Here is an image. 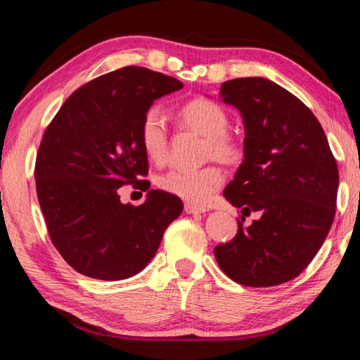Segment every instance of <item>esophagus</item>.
Listing matches in <instances>:
<instances>
[{
	"mask_svg": "<svg viewBox=\"0 0 360 360\" xmlns=\"http://www.w3.org/2000/svg\"><path fill=\"white\" fill-rule=\"evenodd\" d=\"M185 212L188 215H194V213L209 212V209H205V207H199V205H193V204H185Z\"/></svg>",
	"mask_w": 360,
	"mask_h": 360,
	"instance_id": "obj_1",
	"label": "esophagus"
}]
</instances>
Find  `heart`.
I'll return each mask as SVG.
<instances>
[{"label":"heart","instance_id":"obj_1","mask_svg":"<svg viewBox=\"0 0 360 360\" xmlns=\"http://www.w3.org/2000/svg\"><path fill=\"white\" fill-rule=\"evenodd\" d=\"M180 122L207 137L205 153L223 162H236L240 148L229 131V117L221 105L210 99H193L179 110ZM141 143L151 161L164 162L167 158L169 134L162 112L150 107L141 122ZM224 184L223 170L207 166L198 170L170 169L160 179V186L169 194L193 204H205Z\"/></svg>","mask_w":360,"mask_h":360}]
</instances>
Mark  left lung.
<instances>
[{
	"label": "left lung",
	"mask_w": 360,
	"mask_h": 360,
	"mask_svg": "<svg viewBox=\"0 0 360 360\" xmlns=\"http://www.w3.org/2000/svg\"><path fill=\"white\" fill-rule=\"evenodd\" d=\"M219 96L242 113L243 161L223 196L259 219L215 247L223 272L243 286L267 288L302 274L335 217L338 167L313 112L275 82L242 77Z\"/></svg>",
	"instance_id": "obj_1"
}]
</instances>
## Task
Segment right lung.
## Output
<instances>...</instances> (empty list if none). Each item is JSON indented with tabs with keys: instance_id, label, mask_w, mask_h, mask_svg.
Listing matches in <instances>:
<instances>
[{
	"instance_id": "right-lung-1",
	"label": "right lung",
	"mask_w": 360,
	"mask_h": 360,
	"mask_svg": "<svg viewBox=\"0 0 360 360\" xmlns=\"http://www.w3.org/2000/svg\"><path fill=\"white\" fill-rule=\"evenodd\" d=\"M181 88L180 80L147 68L117 69L75 90L44 132L37 199L52 243L79 274L105 281L139 274L184 210L162 190H150L136 207L118 196L123 185L150 188L139 180L148 172L142 117L156 99Z\"/></svg>"
}]
</instances>
